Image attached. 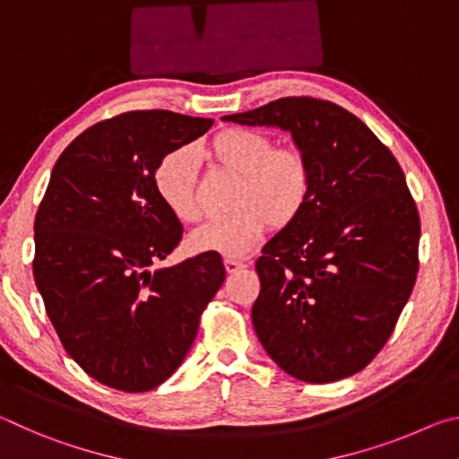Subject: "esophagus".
I'll return each instance as SVG.
<instances>
[{
  "label": "esophagus",
  "mask_w": 459,
  "mask_h": 459,
  "mask_svg": "<svg viewBox=\"0 0 459 459\" xmlns=\"http://www.w3.org/2000/svg\"><path fill=\"white\" fill-rule=\"evenodd\" d=\"M247 263L245 261H237V259H224V269H227V273H237V271L245 269Z\"/></svg>",
  "instance_id": "34e87169"
}]
</instances>
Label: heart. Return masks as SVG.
Masks as SVG:
<instances>
[{
	"label": "heart",
	"mask_w": 459,
	"mask_h": 459,
	"mask_svg": "<svg viewBox=\"0 0 459 459\" xmlns=\"http://www.w3.org/2000/svg\"><path fill=\"white\" fill-rule=\"evenodd\" d=\"M206 155L216 168L238 176V184L229 204L232 214L194 230L188 237L190 251L245 257L265 237L269 224L287 229L306 211L312 172L299 150L275 147L257 131L230 127L208 142ZM153 184L176 219H200L196 158L190 147L166 153L155 168Z\"/></svg>",
	"instance_id": "1"
}]
</instances>
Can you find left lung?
I'll return each mask as SVG.
<instances>
[{"mask_svg":"<svg viewBox=\"0 0 459 459\" xmlns=\"http://www.w3.org/2000/svg\"><path fill=\"white\" fill-rule=\"evenodd\" d=\"M222 121L287 131L312 172L306 211L255 263L259 342L304 383L354 375L385 346L417 279L421 227L399 161L330 100L287 97Z\"/></svg>","mask_w":459,"mask_h":459,"instance_id":"obj_1","label":"left lung"}]
</instances>
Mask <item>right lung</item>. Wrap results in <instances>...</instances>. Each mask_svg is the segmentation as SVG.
<instances>
[{
    "instance_id": "obj_1",
    "label": "right lung",
    "mask_w": 459,
    "mask_h": 459,
    "mask_svg": "<svg viewBox=\"0 0 459 459\" xmlns=\"http://www.w3.org/2000/svg\"><path fill=\"white\" fill-rule=\"evenodd\" d=\"M211 127L123 113L82 131L52 168L34 222L36 287L68 356L111 388L143 393L172 377L227 277L219 253L152 269L184 232L155 192V168Z\"/></svg>"
}]
</instances>
